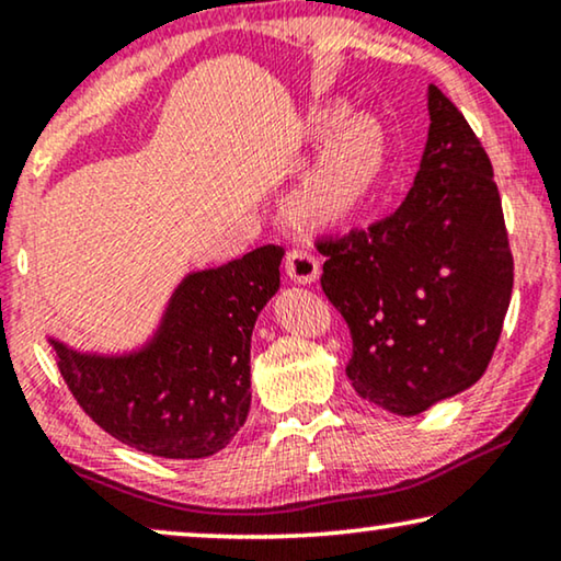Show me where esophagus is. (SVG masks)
Listing matches in <instances>:
<instances>
[{
  "instance_id": "1",
  "label": "esophagus",
  "mask_w": 561,
  "mask_h": 561,
  "mask_svg": "<svg viewBox=\"0 0 561 561\" xmlns=\"http://www.w3.org/2000/svg\"><path fill=\"white\" fill-rule=\"evenodd\" d=\"M287 274L295 284H312L320 279V262L310 249L297 247L287 254Z\"/></svg>"
}]
</instances>
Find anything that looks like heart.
<instances>
[{"label": "heart", "instance_id": "obj_1", "mask_svg": "<svg viewBox=\"0 0 561 561\" xmlns=\"http://www.w3.org/2000/svg\"><path fill=\"white\" fill-rule=\"evenodd\" d=\"M341 119V106L322 108L312 119V134L325 137ZM383 154L386 141L376 119L363 114L351 116L328 139L318 160L305 172L297 187L299 205L312 216L333 220V224L356 216L381 180Z\"/></svg>", "mask_w": 561, "mask_h": 561}]
</instances>
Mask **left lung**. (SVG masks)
Here are the masks:
<instances>
[{
  "label": "left lung",
  "mask_w": 561,
  "mask_h": 561,
  "mask_svg": "<svg viewBox=\"0 0 561 561\" xmlns=\"http://www.w3.org/2000/svg\"><path fill=\"white\" fill-rule=\"evenodd\" d=\"M412 191L389 218L322 241V289L348 322L360 399L399 416L485 374L514 289V256L485 149L437 85Z\"/></svg>",
  "instance_id": "1"
}]
</instances>
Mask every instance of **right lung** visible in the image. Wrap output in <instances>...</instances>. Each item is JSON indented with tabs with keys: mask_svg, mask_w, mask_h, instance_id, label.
<instances>
[{
	"mask_svg": "<svg viewBox=\"0 0 561 561\" xmlns=\"http://www.w3.org/2000/svg\"><path fill=\"white\" fill-rule=\"evenodd\" d=\"M282 247L187 272L145 343L78 351L50 335L83 412L139 453L201 460L224 449L251 407V333L279 289Z\"/></svg>",
	"mask_w": 561,
	"mask_h": 561,
	"instance_id": "right-lung-1",
	"label": "right lung"
}]
</instances>
